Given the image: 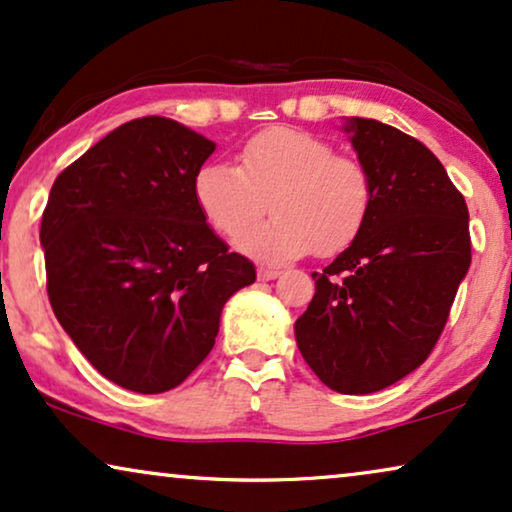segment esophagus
Listing matches in <instances>:
<instances>
[{"label": "esophagus", "mask_w": 512, "mask_h": 512, "mask_svg": "<svg viewBox=\"0 0 512 512\" xmlns=\"http://www.w3.org/2000/svg\"><path fill=\"white\" fill-rule=\"evenodd\" d=\"M256 275H258V280H261V282H270V280H275L277 275H280V270H275V268H263V265H261Z\"/></svg>", "instance_id": "obj_1"}]
</instances>
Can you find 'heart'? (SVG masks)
Masks as SVG:
<instances>
[{
	"instance_id": "b5f03b06",
	"label": "heart",
	"mask_w": 512,
	"mask_h": 512,
	"mask_svg": "<svg viewBox=\"0 0 512 512\" xmlns=\"http://www.w3.org/2000/svg\"><path fill=\"white\" fill-rule=\"evenodd\" d=\"M199 214L223 237H237L267 202L276 218L237 240L261 263L296 261L310 251L334 256L348 249L374 207V181L360 159L294 126H272L240 150V167L211 159L192 178Z\"/></svg>"
}]
</instances>
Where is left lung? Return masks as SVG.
Here are the masks:
<instances>
[{"instance_id": "1", "label": "left lung", "mask_w": 512, "mask_h": 512, "mask_svg": "<svg viewBox=\"0 0 512 512\" xmlns=\"http://www.w3.org/2000/svg\"><path fill=\"white\" fill-rule=\"evenodd\" d=\"M374 181L360 237L322 272L294 324L303 360L343 395L383 390L435 348L470 268L466 199L416 138L376 119L343 124Z\"/></svg>"}]
</instances>
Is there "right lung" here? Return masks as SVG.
I'll return each instance as SVG.
<instances>
[{"instance_id": "right-lung-1", "label": "right lung", "mask_w": 512, "mask_h": 512, "mask_svg": "<svg viewBox=\"0 0 512 512\" xmlns=\"http://www.w3.org/2000/svg\"><path fill=\"white\" fill-rule=\"evenodd\" d=\"M214 150L174 119H131L49 192L39 242L53 315L86 360L134 393L181 386L214 348L223 305L256 280L192 195Z\"/></svg>"}]
</instances>
